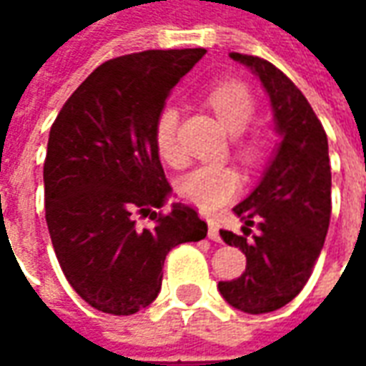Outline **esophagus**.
Wrapping results in <instances>:
<instances>
[{
    "instance_id": "obj_1",
    "label": "esophagus",
    "mask_w": 366,
    "mask_h": 366,
    "mask_svg": "<svg viewBox=\"0 0 366 366\" xmlns=\"http://www.w3.org/2000/svg\"><path fill=\"white\" fill-rule=\"evenodd\" d=\"M207 237L212 239V241H222L219 237V225L215 219H207Z\"/></svg>"
}]
</instances>
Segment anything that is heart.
Wrapping results in <instances>:
<instances>
[{
    "instance_id": "1",
    "label": "heart",
    "mask_w": 366,
    "mask_h": 366,
    "mask_svg": "<svg viewBox=\"0 0 366 366\" xmlns=\"http://www.w3.org/2000/svg\"><path fill=\"white\" fill-rule=\"evenodd\" d=\"M207 104L214 107L215 115L229 133H241L237 137V151L247 159H254L261 152L264 139L257 131L243 133L257 113L253 92L243 82H222L209 90ZM178 133L180 112L174 105H164L154 121V141L160 157L172 167H182L188 160V152L184 151ZM178 190L188 202L206 212H214L237 196L241 190V178L235 168L202 164L182 176Z\"/></svg>"
}]
</instances>
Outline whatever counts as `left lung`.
<instances>
[{
    "mask_svg": "<svg viewBox=\"0 0 366 366\" xmlns=\"http://www.w3.org/2000/svg\"><path fill=\"white\" fill-rule=\"evenodd\" d=\"M257 72L274 107L280 149L257 190L233 214L243 233L219 235L247 257L245 272L217 288L247 314H269L298 296L322 253L331 217V167L327 135L304 94L269 60L231 52ZM251 227L257 229L253 234Z\"/></svg>",
    "mask_w": 366,
    "mask_h": 366,
    "instance_id": "left-lung-1",
    "label": "left lung"
}]
</instances>
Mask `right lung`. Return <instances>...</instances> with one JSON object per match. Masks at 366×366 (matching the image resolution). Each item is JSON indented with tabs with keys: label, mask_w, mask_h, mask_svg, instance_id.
Wrapping results in <instances>:
<instances>
[{
	"label": "right lung",
	"mask_w": 366,
	"mask_h": 366,
	"mask_svg": "<svg viewBox=\"0 0 366 366\" xmlns=\"http://www.w3.org/2000/svg\"><path fill=\"white\" fill-rule=\"evenodd\" d=\"M206 49L117 56L84 80L52 123L44 217L76 294L104 314L131 315L159 296L168 251L207 235L196 207L152 212L170 192L154 141L168 94ZM149 217L147 224L139 219Z\"/></svg>",
	"instance_id": "obj_1"
}]
</instances>
